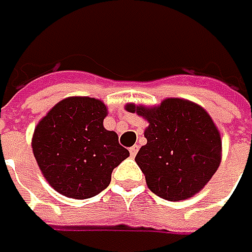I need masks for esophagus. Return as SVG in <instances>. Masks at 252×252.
Masks as SVG:
<instances>
[{
	"instance_id": "1",
	"label": "esophagus",
	"mask_w": 252,
	"mask_h": 252,
	"mask_svg": "<svg viewBox=\"0 0 252 252\" xmlns=\"http://www.w3.org/2000/svg\"><path fill=\"white\" fill-rule=\"evenodd\" d=\"M129 151H130L131 157H134V156L137 154V151H139V146H136V144H134L133 147H130V149H129Z\"/></svg>"
}]
</instances>
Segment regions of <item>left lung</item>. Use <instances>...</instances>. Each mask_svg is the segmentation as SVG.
<instances>
[{"label": "left lung", "mask_w": 252, "mask_h": 252, "mask_svg": "<svg viewBox=\"0 0 252 252\" xmlns=\"http://www.w3.org/2000/svg\"><path fill=\"white\" fill-rule=\"evenodd\" d=\"M149 122L136 162L147 187L167 200H184L208 184L221 160L220 133L208 112L193 102L168 98L157 108L126 105Z\"/></svg>", "instance_id": "obj_1"}]
</instances>
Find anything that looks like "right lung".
Here are the masks:
<instances>
[{"label": "right lung", "instance_id": "right-lung-1", "mask_svg": "<svg viewBox=\"0 0 252 252\" xmlns=\"http://www.w3.org/2000/svg\"><path fill=\"white\" fill-rule=\"evenodd\" d=\"M105 103L73 96L54 105L36 126L32 149L46 181L74 199L98 195L111 182L112 171L129 157L118 134L103 127Z\"/></svg>", "mask_w": 252, "mask_h": 252}]
</instances>
